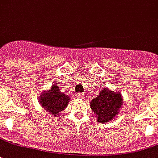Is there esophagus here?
Here are the masks:
<instances>
[{"instance_id": "esophagus-1", "label": "esophagus", "mask_w": 158, "mask_h": 158, "mask_svg": "<svg viewBox=\"0 0 158 158\" xmlns=\"http://www.w3.org/2000/svg\"><path fill=\"white\" fill-rule=\"evenodd\" d=\"M78 96H79V98H80V97H82V94H78Z\"/></svg>"}]
</instances>
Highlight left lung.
I'll return each mask as SVG.
<instances>
[{
    "label": "left lung",
    "mask_w": 158,
    "mask_h": 158,
    "mask_svg": "<svg viewBox=\"0 0 158 158\" xmlns=\"http://www.w3.org/2000/svg\"><path fill=\"white\" fill-rule=\"evenodd\" d=\"M122 105V98L119 92L100 89L99 95L91 100L90 107L97 115V121L101 123L110 121L117 115Z\"/></svg>",
    "instance_id": "obj_1"
}]
</instances>
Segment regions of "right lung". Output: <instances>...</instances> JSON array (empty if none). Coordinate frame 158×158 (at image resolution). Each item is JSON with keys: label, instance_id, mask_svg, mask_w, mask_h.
<instances>
[{"label": "right lung", "instance_id": "add662e5", "mask_svg": "<svg viewBox=\"0 0 158 158\" xmlns=\"http://www.w3.org/2000/svg\"><path fill=\"white\" fill-rule=\"evenodd\" d=\"M70 101L69 97L62 93L57 85H53L51 90L41 94L39 102L48 112L57 116V114L64 110Z\"/></svg>", "mask_w": 158, "mask_h": 158}]
</instances>
